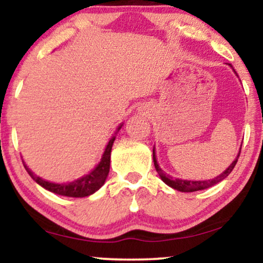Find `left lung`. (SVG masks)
Segmentation results:
<instances>
[{"label":"left lung","instance_id":"obj_1","mask_svg":"<svg viewBox=\"0 0 263 263\" xmlns=\"http://www.w3.org/2000/svg\"><path fill=\"white\" fill-rule=\"evenodd\" d=\"M239 155H240V151H239L237 158H235V160L232 162L231 165H229V167L224 172H222L220 176H217V177L212 178V179H208V181H187V179H179V178H172L171 176L166 175L164 171L161 170V167L159 166L158 161H156V158H155V149L153 148V160H154V166L156 168V171H158L159 176H160V178L162 181L165 182L166 184L170 185L171 188L176 189V191H179V192H197V191H202V189H206V188H210L212 185L217 184L218 182L223 181V179L227 177V176L231 174L232 171H233L235 164H237L238 161V158Z\"/></svg>","mask_w":263,"mask_h":263}]
</instances>
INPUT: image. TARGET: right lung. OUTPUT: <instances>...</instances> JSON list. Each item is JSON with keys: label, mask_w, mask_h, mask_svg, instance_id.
Returning a JSON list of instances; mask_svg holds the SVG:
<instances>
[{"label": "right lung", "mask_w": 263, "mask_h": 263, "mask_svg": "<svg viewBox=\"0 0 263 263\" xmlns=\"http://www.w3.org/2000/svg\"><path fill=\"white\" fill-rule=\"evenodd\" d=\"M120 125L116 131L121 128ZM115 141V136L112 137L110 141L108 142L107 147H105V151L103 153V156L101 159V162L97 165V167L95 170L89 172L88 175L84 176V177L76 179V181L69 182V183H53V182H48L42 179L39 176H36L34 172H32L30 168L24 164L25 170L28 171V174L31 176V178L34 179L36 183H39L41 187H43L47 191L55 193V194L64 195V197H71V198H84L88 197V195L93 194L95 192H97L99 188L104 184L105 179L108 177L109 168H110V153H111V147L112 143Z\"/></svg>", "instance_id": "right-lung-1"}]
</instances>
